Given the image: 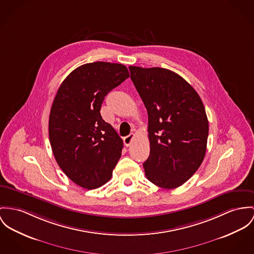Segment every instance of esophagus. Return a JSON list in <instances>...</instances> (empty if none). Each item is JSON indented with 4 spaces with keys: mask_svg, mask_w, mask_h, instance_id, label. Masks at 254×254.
Here are the masks:
<instances>
[{
    "mask_svg": "<svg viewBox=\"0 0 254 254\" xmlns=\"http://www.w3.org/2000/svg\"><path fill=\"white\" fill-rule=\"evenodd\" d=\"M133 138H134V134H133V133H130L129 135L124 137V143H125V145H126L127 147H128V146L131 144Z\"/></svg>",
    "mask_w": 254,
    "mask_h": 254,
    "instance_id": "esophagus-1",
    "label": "esophagus"
}]
</instances>
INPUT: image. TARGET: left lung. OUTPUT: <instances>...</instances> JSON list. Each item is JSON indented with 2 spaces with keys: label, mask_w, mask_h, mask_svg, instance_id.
Returning a JSON list of instances; mask_svg holds the SVG:
<instances>
[{
  "label": "left lung",
  "mask_w": 254,
  "mask_h": 254,
  "mask_svg": "<svg viewBox=\"0 0 254 254\" xmlns=\"http://www.w3.org/2000/svg\"><path fill=\"white\" fill-rule=\"evenodd\" d=\"M130 78L148 112L150 156L147 179L172 190L185 184L206 154L209 123L195 90L175 72L161 67L129 66Z\"/></svg>",
  "instance_id": "left-lung-1"
}]
</instances>
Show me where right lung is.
<instances>
[{"mask_svg": "<svg viewBox=\"0 0 254 254\" xmlns=\"http://www.w3.org/2000/svg\"><path fill=\"white\" fill-rule=\"evenodd\" d=\"M129 77L126 65L95 62L63 81L49 116L55 159L72 182L87 190L103 186L122 155L123 140L100 115L105 96Z\"/></svg>", "mask_w": 254, "mask_h": 254, "instance_id": "obj_1", "label": "right lung"}]
</instances>
